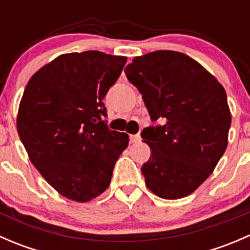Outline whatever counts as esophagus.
Segmentation results:
<instances>
[{
  "instance_id": "1",
  "label": "esophagus",
  "mask_w": 250,
  "mask_h": 250,
  "mask_svg": "<svg viewBox=\"0 0 250 250\" xmlns=\"http://www.w3.org/2000/svg\"><path fill=\"white\" fill-rule=\"evenodd\" d=\"M129 139H130V143H139L141 140L140 135H129Z\"/></svg>"
}]
</instances>
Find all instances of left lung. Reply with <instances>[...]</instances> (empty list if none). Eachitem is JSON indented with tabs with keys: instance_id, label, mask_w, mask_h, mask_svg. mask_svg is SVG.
Listing matches in <instances>:
<instances>
[{
	"instance_id": "obj_1",
	"label": "left lung",
	"mask_w": 250,
	"mask_h": 250,
	"mask_svg": "<svg viewBox=\"0 0 250 250\" xmlns=\"http://www.w3.org/2000/svg\"><path fill=\"white\" fill-rule=\"evenodd\" d=\"M125 72L151 121H165L141 132L151 148L141 167L146 186L165 200L186 197L213 173L228 146L225 89L200 62L173 50L135 57Z\"/></svg>"
}]
</instances>
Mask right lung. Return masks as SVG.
I'll use <instances>...</instances> for the list:
<instances>
[{"instance_id": "right-lung-1", "label": "right lung", "mask_w": 250, "mask_h": 250, "mask_svg": "<svg viewBox=\"0 0 250 250\" xmlns=\"http://www.w3.org/2000/svg\"><path fill=\"white\" fill-rule=\"evenodd\" d=\"M125 57L98 50L62 54L25 87L17 128L30 161L60 195L88 202L110 185L129 137L110 130L103 99Z\"/></svg>"}]
</instances>
